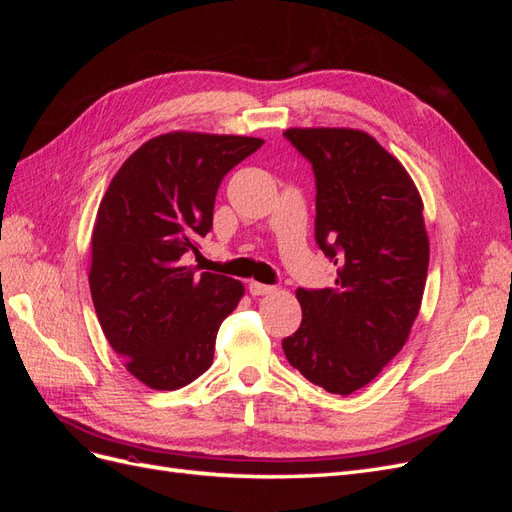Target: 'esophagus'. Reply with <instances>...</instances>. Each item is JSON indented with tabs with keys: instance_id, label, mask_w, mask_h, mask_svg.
Wrapping results in <instances>:
<instances>
[{
	"instance_id": "obj_1",
	"label": "esophagus",
	"mask_w": 512,
	"mask_h": 512,
	"mask_svg": "<svg viewBox=\"0 0 512 512\" xmlns=\"http://www.w3.org/2000/svg\"><path fill=\"white\" fill-rule=\"evenodd\" d=\"M247 290H250L252 297H260V294H271V292H275L273 286L260 284V282H250V286H247Z\"/></svg>"
}]
</instances>
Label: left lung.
<instances>
[{"label":"left lung","instance_id":"8db88e82","mask_svg":"<svg viewBox=\"0 0 512 512\" xmlns=\"http://www.w3.org/2000/svg\"><path fill=\"white\" fill-rule=\"evenodd\" d=\"M284 136L312 164L316 243L337 275L333 288L297 290L303 320L282 348L309 382L350 395L393 361L418 316L429 265L423 200L406 168L361 130Z\"/></svg>","mask_w":512,"mask_h":512}]
</instances>
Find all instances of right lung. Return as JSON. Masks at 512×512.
Segmentation results:
<instances>
[{
    "mask_svg": "<svg viewBox=\"0 0 512 512\" xmlns=\"http://www.w3.org/2000/svg\"><path fill=\"white\" fill-rule=\"evenodd\" d=\"M265 143L250 136L170 132L123 162L91 237L89 288L108 344L158 391L190 384L213 363L215 335L241 282L196 273L185 256L213 228L222 179Z\"/></svg>",
    "mask_w": 512,
    "mask_h": 512,
    "instance_id": "right-lung-1",
    "label": "right lung"
}]
</instances>
